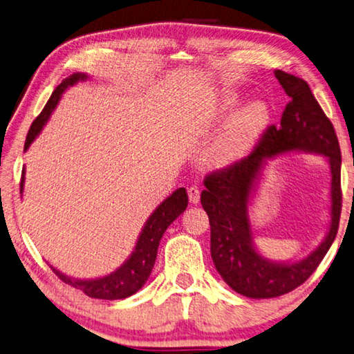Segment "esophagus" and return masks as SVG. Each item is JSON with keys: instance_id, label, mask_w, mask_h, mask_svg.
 I'll list each match as a JSON object with an SVG mask.
<instances>
[{"instance_id": "esophagus-1", "label": "esophagus", "mask_w": 354, "mask_h": 354, "mask_svg": "<svg viewBox=\"0 0 354 354\" xmlns=\"http://www.w3.org/2000/svg\"><path fill=\"white\" fill-rule=\"evenodd\" d=\"M199 194H201V192H199L198 185H190V187L187 189V195H189L190 203L196 204L199 201Z\"/></svg>"}]
</instances>
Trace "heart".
I'll return each instance as SVG.
<instances>
[{"label":"heart","instance_id":"heart-1","mask_svg":"<svg viewBox=\"0 0 354 354\" xmlns=\"http://www.w3.org/2000/svg\"><path fill=\"white\" fill-rule=\"evenodd\" d=\"M239 105L236 95H224L212 110V120L221 122L227 119ZM271 113L265 102H250L236 113L216 140L212 150V160L216 165H229L240 160L257 144L269 125Z\"/></svg>","mask_w":354,"mask_h":354}]
</instances>
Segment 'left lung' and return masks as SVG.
I'll use <instances>...</instances> for the list:
<instances>
[{"instance_id": "8db88e82", "label": "left lung", "mask_w": 354, "mask_h": 354, "mask_svg": "<svg viewBox=\"0 0 354 354\" xmlns=\"http://www.w3.org/2000/svg\"><path fill=\"white\" fill-rule=\"evenodd\" d=\"M289 95L279 128L269 125L248 156L205 175L201 204L210 223V254L224 281L250 299H272L294 291L316 271L337 235L340 189L339 140L331 120L300 77L275 71ZM291 149L322 152L332 165V226L324 243L299 263H271L254 252L250 243L247 199L262 159Z\"/></svg>"}]
</instances>
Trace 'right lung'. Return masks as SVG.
Returning a JSON list of instances; mask_svg holds the SVG:
<instances>
[{
	"label": "right lung",
	"mask_w": 354,
	"mask_h": 354,
	"mask_svg": "<svg viewBox=\"0 0 354 354\" xmlns=\"http://www.w3.org/2000/svg\"><path fill=\"white\" fill-rule=\"evenodd\" d=\"M83 79H86L85 74H80V73L73 74L54 89V93L49 97L48 104L44 105L43 111L37 115L34 122H32V125L28 131V136H26L24 150L30 145V142L35 139L37 134L41 131L44 122L48 120L49 114L53 113L62 93L65 91L68 86L74 85L77 80H83ZM23 183H24V170L21 175V183H20L21 189H23ZM187 203H189V198H187V194H185L184 187L173 192V194L167 198L149 218V221H147V224L142 229V234L139 236L136 249H134V252L131 254L130 259L127 260L125 265L120 266L118 271L106 275L104 279L74 280V279L66 277V275H63L54 268L50 269H53L57 277H59L62 281H65L66 285H71L75 289H80V291L85 292L88 297L91 299H105V300L125 299L128 295L139 291L147 281V279H149L151 269L155 266L160 239H162L167 227H169L170 224L185 210Z\"/></svg>",
	"instance_id": "right-lung-1"
}]
</instances>
